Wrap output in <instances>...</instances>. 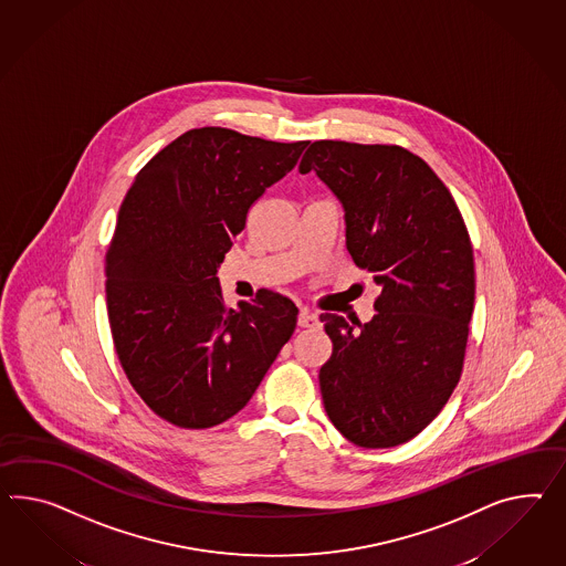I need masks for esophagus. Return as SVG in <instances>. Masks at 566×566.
<instances>
[{
	"label": "esophagus",
	"instance_id": "1",
	"mask_svg": "<svg viewBox=\"0 0 566 566\" xmlns=\"http://www.w3.org/2000/svg\"><path fill=\"white\" fill-rule=\"evenodd\" d=\"M297 324H300L302 328H316L319 324L318 312L304 307V310L300 312V316H297Z\"/></svg>",
	"mask_w": 566,
	"mask_h": 566
}]
</instances>
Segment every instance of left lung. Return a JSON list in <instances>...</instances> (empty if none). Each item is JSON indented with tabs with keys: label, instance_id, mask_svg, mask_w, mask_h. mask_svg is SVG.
<instances>
[{
	"label": "left lung",
	"instance_id": "8db88e82",
	"mask_svg": "<svg viewBox=\"0 0 566 566\" xmlns=\"http://www.w3.org/2000/svg\"><path fill=\"white\" fill-rule=\"evenodd\" d=\"M314 170L345 209L347 250L379 285L361 324L322 314L333 355L319 369L328 419L377 450L419 436L450 400L474 310V250L448 187L400 146L314 142Z\"/></svg>",
	"mask_w": 566,
	"mask_h": 566
}]
</instances>
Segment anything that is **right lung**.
<instances>
[{"label":"right lung","instance_id":"add662e5","mask_svg":"<svg viewBox=\"0 0 566 566\" xmlns=\"http://www.w3.org/2000/svg\"><path fill=\"white\" fill-rule=\"evenodd\" d=\"M310 142L182 133L135 176L106 252V307L130 386L160 419L209 429L240 412L291 338L297 307L261 290L226 307L218 269L248 209Z\"/></svg>","mask_w":566,"mask_h":566}]
</instances>
